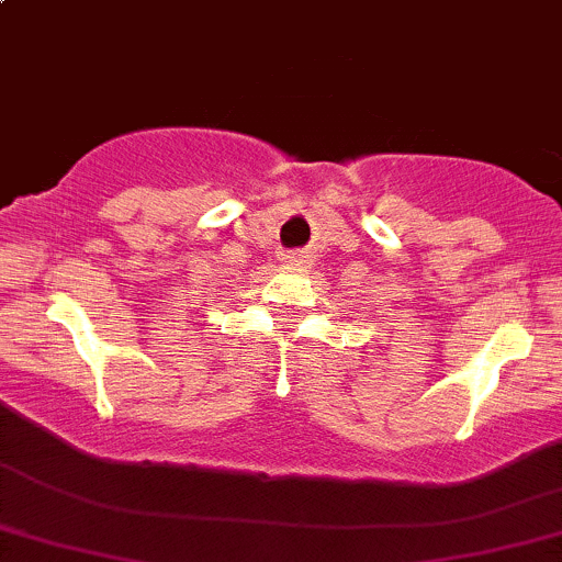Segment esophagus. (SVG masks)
<instances>
[{
  "mask_svg": "<svg viewBox=\"0 0 562 562\" xmlns=\"http://www.w3.org/2000/svg\"><path fill=\"white\" fill-rule=\"evenodd\" d=\"M304 258H307V255H302V252H286V255H283V260L292 262V266H302Z\"/></svg>",
  "mask_w": 562,
  "mask_h": 562,
  "instance_id": "1",
  "label": "esophagus"
}]
</instances>
